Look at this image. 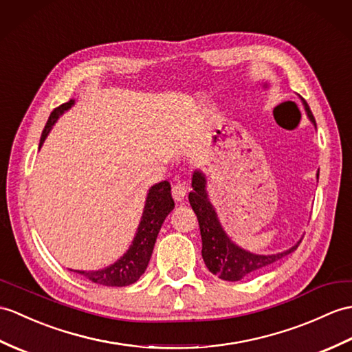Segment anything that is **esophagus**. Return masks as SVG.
<instances>
[{"instance_id": "34e87169", "label": "esophagus", "mask_w": 352, "mask_h": 352, "mask_svg": "<svg viewBox=\"0 0 352 352\" xmlns=\"http://www.w3.org/2000/svg\"><path fill=\"white\" fill-rule=\"evenodd\" d=\"M186 193H187L186 182H177L173 186V198L175 201H183L186 198Z\"/></svg>"}]
</instances>
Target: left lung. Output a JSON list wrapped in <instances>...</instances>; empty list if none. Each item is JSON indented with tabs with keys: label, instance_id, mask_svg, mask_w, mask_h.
Instances as JSON below:
<instances>
[{
	"label": "left lung",
	"instance_id": "left-lung-1",
	"mask_svg": "<svg viewBox=\"0 0 352 352\" xmlns=\"http://www.w3.org/2000/svg\"><path fill=\"white\" fill-rule=\"evenodd\" d=\"M303 104L307 112V117L316 127V121L312 112H310L306 100H303ZM318 177H320V173L316 174V178ZM206 184V175L199 169L195 170L192 177L193 190L189 193V202L199 222L204 263H206L210 272L219 276L220 279L230 282L244 279V277L274 264L276 261L289 255V253L298 248L301 240L296 246H292L285 252L274 253V255H256V253H250L236 246L234 241H231L230 236L226 235L222 225H220L213 204L208 199Z\"/></svg>",
	"mask_w": 352,
	"mask_h": 352
}]
</instances>
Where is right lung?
Segmentation results:
<instances>
[{
    "label": "right lung",
    "mask_w": 352,
    "mask_h": 352,
    "mask_svg": "<svg viewBox=\"0 0 352 352\" xmlns=\"http://www.w3.org/2000/svg\"><path fill=\"white\" fill-rule=\"evenodd\" d=\"M73 103H75V100H69L51 112L43 129L42 138H40V146H42L47 133L51 132L55 121L58 120L64 111L70 109ZM174 207L175 204L173 196H170V184L168 182L154 184L148 190V195H146L144 213L135 239L124 255L117 263L106 268L96 270V272L76 270V273L85 276L87 279L94 283L104 285V287H127V285L135 283L145 273L162 223L165 222L166 216L174 210Z\"/></svg>",
    "instance_id": "obj_1"
}]
</instances>
